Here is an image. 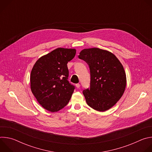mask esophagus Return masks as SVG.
Segmentation results:
<instances>
[{"label": "esophagus", "mask_w": 152, "mask_h": 152, "mask_svg": "<svg viewBox=\"0 0 152 152\" xmlns=\"http://www.w3.org/2000/svg\"><path fill=\"white\" fill-rule=\"evenodd\" d=\"M80 85L79 83H76V86L77 87V88H79L80 87Z\"/></svg>", "instance_id": "obj_1"}]
</instances>
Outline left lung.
<instances>
[{
  "mask_svg": "<svg viewBox=\"0 0 152 152\" xmlns=\"http://www.w3.org/2000/svg\"><path fill=\"white\" fill-rule=\"evenodd\" d=\"M79 58L88 64L90 88L83 91L88 105L104 112L110 110L122 97L126 86V75L116 56L99 48L85 49Z\"/></svg>",
  "mask_w": 152,
  "mask_h": 152,
  "instance_id": "1",
  "label": "left lung"
}]
</instances>
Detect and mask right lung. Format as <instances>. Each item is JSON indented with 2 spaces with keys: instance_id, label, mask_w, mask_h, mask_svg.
Returning <instances> with one entry per match:
<instances>
[{
  "instance_id": "1",
  "label": "right lung",
  "mask_w": 152,
  "mask_h": 152,
  "mask_svg": "<svg viewBox=\"0 0 152 152\" xmlns=\"http://www.w3.org/2000/svg\"><path fill=\"white\" fill-rule=\"evenodd\" d=\"M75 49L57 48L40 57L30 76L31 89L45 110L57 112L69 103L75 86L68 81L67 63L75 56Z\"/></svg>"
}]
</instances>
